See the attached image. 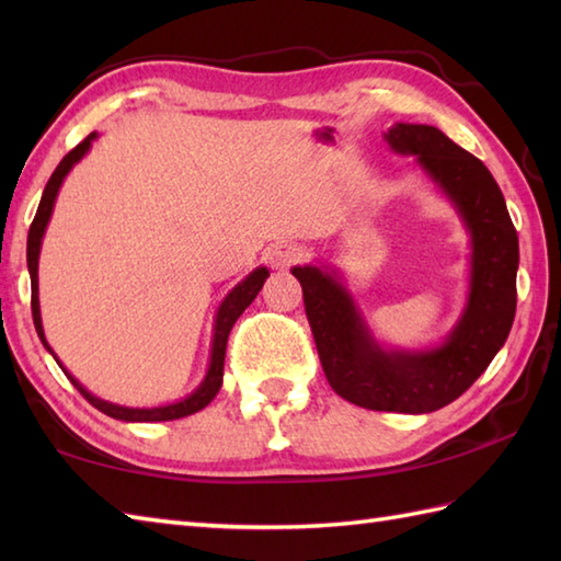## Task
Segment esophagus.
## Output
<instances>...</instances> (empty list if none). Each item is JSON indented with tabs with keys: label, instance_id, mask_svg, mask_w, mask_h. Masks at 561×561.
<instances>
[{
	"label": "esophagus",
	"instance_id": "esophagus-1",
	"mask_svg": "<svg viewBox=\"0 0 561 561\" xmlns=\"http://www.w3.org/2000/svg\"><path fill=\"white\" fill-rule=\"evenodd\" d=\"M265 257L272 267H287L296 257H299V250L289 243H274L265 250Z\"/></svg>",
	"mask_w": 561,
	"mask_h": 561
}]
</instances>
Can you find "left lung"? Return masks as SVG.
Listing matches in <instances>:
<instances>
[{
  "label": "left lung",
  "instance_id": "left-lung-1",
  "mask_svg": "<svg viewBox=\"0 0 561 561\" xmlns=\"http://www.w3.org/2000/svg\"><path fill=\"white\" fill-rule=\"evenodd\" d=\"M383 139L392 153L414 157L468 231V296L456 325L434 347H392L374 335L342 270L313 262L291 274L332 390L366 410L426 414L460 398L504 347L516 316L518 233L486 165L438 127L396 123Z\"/></svg>",
  "mask_w": 561,
  "mask_h": 561
}]
</instances>
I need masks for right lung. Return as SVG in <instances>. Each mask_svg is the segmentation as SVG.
<instances>
[{
  "mask_svg": "<svg viewBox=\"0 0 561 561\" xmlns=\"http://www.w3.org/2000/svg\"><path fill=\"white\" fill-rule=\"evenodd\" d=\"M96 139H99V133H91L87 139L81 141L77 149H71L67 157L59 161L55 173L50 175V181H47V185L43 190L38 211H35V219L31 224L26 260H28V274H31V311H33L35 332H38L43 347L53 354V359L59 364V368H62L65 376L71 380V386H75L81 392V396L87 398L93 404V408L101 410L103 414H108V416H113V420H121V422H171V420H183V416L195 414L202 408H207V404L214 398H217V392L221 388V380H224V356H226V342H229V332H231L236 320L241 318V313L245 311V308L255 301V296L260 294L262 284H265V279L270 277V270L262 267V265L255 267L253 272L248 274L245 279L238 282L236 287L224 296V301L217 308V316H214L207 374H205V378L199 380V386L193 392H190V396L175 400V402H169V404H157V408H127V404H117V402H111V400H103L99 396H93L91 390H87V386H81L79 380L67 371V368L62 366V362L57 359V354L53 352L50 344H47V340H45L43 318H41V299H38V260H41L43 236H45L47 224H50L53 209H55V199L59 195V187H62L69 171L75 169V165L83 157H87L91 145Z\"/></svg>",
  "mask_w": 561,
  "mask_h": 561,
  "instance_id": "right-lung-1",
  "label": "right lung"
}]
</instances>
